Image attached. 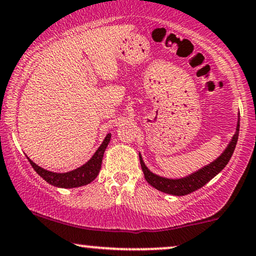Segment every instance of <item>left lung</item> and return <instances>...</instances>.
Wrapping results in <instances>:
<instances>
[{"mask_svg":"<svg viewBox=\"0 0 256 256\" xmlns=\"http://www.w3.org/2000/svg\"><path fill=\"white\" fill-rule=\"evenodd\" d=\"M238 129H240V120L238 121V127L236 132L232 138L230 144H228V147L226 148V150L220 155V158H218L214 162H212L210 164L206 166L204 168L200 169V170L194 172V174L186 176L184 178H178V180H170V178H166L158 176V175L152 174L149 169L146 167L144 162L142 161V158L140 155V162H141V168L144 170V178L149 184L152 186L154 188H156L158 190L164 192V193L172 194V195H187L193 193V192L198 190L201 187L207 184L208 181H210L215 175H218L228 162H230L232 155H233L235 146H236L238 138Z\"/></svg>","mask_w":256,"mask_h":256,"instance_id":"8db88e82","label":"left lung"}]
</instances>
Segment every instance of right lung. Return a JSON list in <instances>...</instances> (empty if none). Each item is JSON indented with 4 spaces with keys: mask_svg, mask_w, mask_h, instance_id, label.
Segmentation results:
<instances>
[{
    "mask_svg": "<svg viewBox=\"0 0 256 256\" xmlns=\"http://www.w3.org/2000/svg\"><path fill=\"white\" fill-rule=\"evenodd\" d=\"M109 141H110V134L106 136L102 144L100 146L98 150L95 152V154L92 155V158L87 162V164L82 166V167L75 169V170L68 172H52L46 170V169L35 164L29 158L28 160L30 162L32 167L34 168V170L38 172L43 180L47 181L48 184L60 188L81 187V186L90 184V182L98 176L100 169H101V164L102 158H104V150L106 148H107Z\"/></svg>",
    "mask_w": 256,
    "mask_h": 256,
    "instance_id": "right-lung-1",
    "label": "right lung"
}]
</instances>
